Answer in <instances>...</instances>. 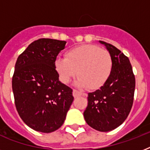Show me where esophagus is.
<instances>
[{
    "instance_id": "esophagus-1",
    "label": "esophagus",
    "mask_w": 150,
    "mask_h": 150,
    "mask_svg": "<svg viewBox=\"0 0 150 150\" xmlns=\"http://www.w3.org/2000/svg\"><path fill=\"white\" fill-rule=\"evenodd\" d=\"M82 95V93L80 91H78L76 89H74L73 90V96L74 97H78V96H80Z\"/></svg>"
}]
</instances>
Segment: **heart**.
I'll return each instance as SVG.
<instances>
[{
  "instance_id": "obj_1",
  "label": "heart",
  "mask_w": 150,
  "mask_h": 150,
  "mask_svg": "<svg viewBox=\"0 0 150 150\" xmlns=\"http://www.w3.org/2000/svg\"><path fill=\"white\" fill-rule=\"evenodd\" d=\"M55 68L64 83H68L78 75L77 85L96 89L108 79L113 69L110 53L98 46L86 44L73 48L66 54V58H58Z\"/></svg>"
}]
</instances>
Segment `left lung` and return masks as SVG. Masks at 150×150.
<instances>
[{"mask_svg":"<svg viewBox=\"0 0 150 150\" xmlns=\"http://www.w3.org/2000/svg\"><path fill=\"white\" fill-rule=\"evenodd\" d=\"M100 42L111 54L113 69L100 89L88 93V105L83 115L91 128L109 132L121 125L130 113L135 78L128 57L110 43Z\"/></svg>","mask_w":150,"mask_h":150,"instance_id":"1","label":"left lung"}]
</instances>
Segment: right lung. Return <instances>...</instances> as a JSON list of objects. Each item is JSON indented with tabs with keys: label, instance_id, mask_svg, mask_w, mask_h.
Here are the masks:
<instances>
[{
	"label": "right lung",
	"instance_id": "obj_1",
	"mask_svg": "<svg viewBox=\"0 0 150 150\" xmlns=\"http://www.w3.org/2000/svg\"><path fill=\"white\" fill-rule=\"evenodd\" d=\"M66 42L42 38L29 44L15 63L12 76L15 104L22 120L33 130L50 133L65 120L72 89L59 81L57 57Z\"/></svg>",
	"mask_w": 150,
	"mask_h": 150
}]
</instances>
